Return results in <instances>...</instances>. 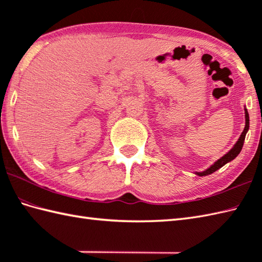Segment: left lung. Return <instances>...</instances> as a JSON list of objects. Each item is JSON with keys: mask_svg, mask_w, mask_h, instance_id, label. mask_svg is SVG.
<instances>
[{"mask_svg": "<svg viewBox=\"0 0 262 262\" xmlns=\"http://www.w3.org/2000/svg\"><path fill=\"white\" fill-rule=\"evenodd\" d=\"M246 110V127H244V129L242 132V134L240 136V138H238V141L236 142V144L234 146H233V148L231 149V151L229 153H226L223 158H221L219 161H216V162L210 166V168H208L206 171H203V172H198V176H208L210 173H213V172H215L216 170H219L220 168H222V166L225 165L227 162H230V161H232L233 159H235L238 153L241 152V149L243 147V143H244V140H246V134L247 132L249 130V114L247 109Z\"/></svg>", "mask_w": 262, "mask_h": 262, "instance_id": "8db88e82", "label": "left lung"}]
</instances>
